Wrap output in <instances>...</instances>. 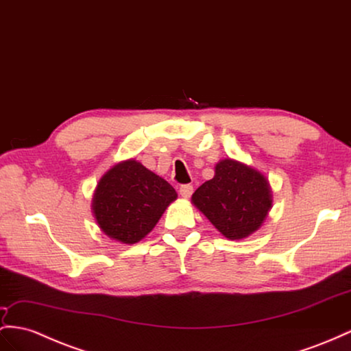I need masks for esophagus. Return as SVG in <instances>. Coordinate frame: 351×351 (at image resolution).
Returning <instances> with one entry per match:
<instances>
[{
    "instance_id": "1",
    "label": "esophagus",
    "mask_w": 351,
    "mask_h": 351,
    "mask_svg": "<svg viewBox=\"0 0 351 351\" xmlns=\"http://www.w3.org/2000/svg\"><path fill=\"white\" fill-rule=\"evenodd\" d=\"M193 191H194V188H193L191 184H184V185L179 186V194L185 197V199H186V197H190L193 194Z\"/></svg>"
}]
</instances>
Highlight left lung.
<instances>
[{
  "label": "left lung",
  "mask_w": 351,
  "mask_h": 351,
  "mask_svg": "<svg viewBox=\"0 0 351 351\" xmlns=\"http://www.w3.org/2000/svg\"><path fill=\"white\" fill-rule=\"evenodd\" d=\"M193 203L221 234L245 239L261 227L271 208V193L264 175L234 160H222L215 176L193 194Z\"/></svg>",
  "instance_id": "obj_1"
}]
</instances>
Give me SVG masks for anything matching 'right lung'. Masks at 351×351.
I'll return each mask as SVG.
<instances>
[{
    "label": "right lung",
    "instance_id": "obj_1",
    "mask_svg": "<svg viewBox=\"0 0 351 351\" xmlns=\"http://www.w3.org/2000/svg\"><path fill=\"white\" fill-rule=\"evenodd\" d=\"M176 200V191L163 178L134 160L123 161L99 182L93 212L99 227L114 240L133 245L145 237Z\"/></svg>",
    "mask_w": 351,
    "mask_h": 351
}]
</instances>
